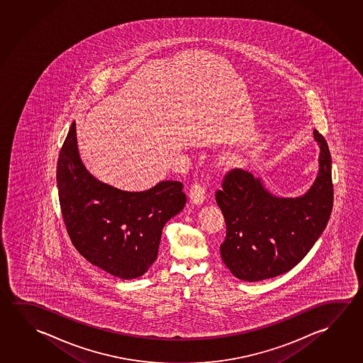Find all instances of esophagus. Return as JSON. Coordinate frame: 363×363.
I'll list each match as a JSON object with an SVG mask.
<instances>
[{"label":"esophagus","mask_w":363,"mask_h":363,"mask_svg":"<svg viewBox=\"0 0 363 363\" xmlns=\"http://www.w3.org/2000/svg\"><path fill=\"white\" fill-rule=\"evenodd\" d=\"M190 200L195 205H201L205 202V190L200 184H194L190 190Z\"/></svg>","instance_id":"esophagus-1"}]
</instances>
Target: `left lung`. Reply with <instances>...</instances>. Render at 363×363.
Segmentation results:
<instances>
[{
  "mask_svg": "<svg viewBox=\"0 0 363 363\" xmlns=\"http://www.w3.org/2000/svg\"><path fill=\"white\" fill-rule=\"evenodd\" d=\"M319 171L301 196H277L261 177L232 169L215 199L223 211L226 238L220 256L237 279L257 282L285 274L308 255L324 232L333 208L332 157L314 130Z\"/></svg>",
  "mask_w": 363,
  "mask_h": 363,
  "instance_id": "8db88e82",
  "label": "left lung"
}]
</instances>
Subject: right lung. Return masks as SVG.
I'll return each mask as SVG.
<instances>
[{"instance_id": "obj_1", "label": "right lung", "mask_w": 363, "mask_h": 363, "mask_svg": "<svg viewBox=\"0 0 363 363\" xmlns=\"http://www.w3.org/2000/svg\"><path fill=\"white\" fill-rule=\"evenodd\" d=\"M57 184L76 250L96 267L123 279L148 271L158 256L163 226L186 203L179 181L130 192L94 177L81 161L74 121L60 149Z\"/></svg>"}]
</instances>
